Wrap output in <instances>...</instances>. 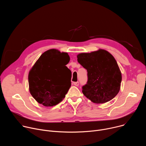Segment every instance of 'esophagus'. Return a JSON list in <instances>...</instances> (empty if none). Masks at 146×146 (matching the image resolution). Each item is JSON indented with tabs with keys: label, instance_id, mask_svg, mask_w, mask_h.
<instances>
[{
	"label": "esophagus",
	"instance_id": "obj_1",
	"mask_svg": "<svg viewBox=\"0 0 146 146\" xmlns=\"http://www.w3.org/2000/svg\"><path fill=\"white\" fill-rule=\"evenodd\" d=\"M73 84L75 86H78L79 85V82L77 81V82H73Z\"/></svg>",
	"mask_w": 146,
	"mask_h": 146
}]
</instances>
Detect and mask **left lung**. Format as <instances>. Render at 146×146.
Here are the masks:
<instances>
[{"label":"left lung","instance_id":"1","mask_svg":"<svg viewBox=\"0 0 146 146\" xmlns=\"http://www.w3.org/2000/svg\"><path fill=\"white\" fill-rule=\"evenodd\" d=\"M78 63L87 70V84L82 92L95 103H104L113 99L119 92L121 73L113 56L100 49L77 55Z\"/></svg>","mask_w":146,"mask_h":146}]
</instances>
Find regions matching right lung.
Wrapping results in <instances>:
<instances>
[{"label":"right lung","instance_id":"right-lung-1","mask_svg":"<svg viewBox=\"0 0 146 146\" xmlns=\"http://www.w3.org/2000/svg\"><path fill=\"white\" fill-rule=\"evenodd\" d=\"M66 52L49 50L41 54L28 75L29 91L40 104L49 107L63 100L71 86L72 72Z\"/></svg>","mask_w":146,"mask_h":146}]
</instances>
